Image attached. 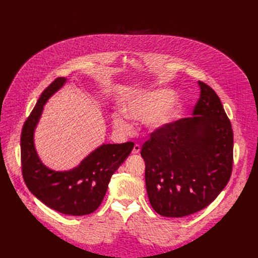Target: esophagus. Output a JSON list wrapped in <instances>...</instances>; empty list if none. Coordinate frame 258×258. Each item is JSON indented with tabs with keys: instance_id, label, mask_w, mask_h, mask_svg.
Here are the masks:
<instances>
[{
	"instance_id": "obj_1",
	"label": "esophagus",
	"mask_w": 258,
	"mask_h": 258,
	"mask_svg": "<svg viewBox=\"0 0 258 258\" xmlns=\"http://www.w3.org/2000/svg\"><path fill=\"white\" fill-rule=\"evenodd\" d=\"M140 150H141V147H140L138 144H136V145L134 146L132 153H133V154H139V153H140Z\"/></svg>"
}]
</instances>
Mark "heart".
I'll return each mask as SVG.
<instances>
[{
  "label": "heart",
  "mask_w": 258,
  "mask_h": 258,
  "mask_svg": "<svg viewBox=\"0 0 258 258\" xmlns=\"http://www.w3.org/2000/svg\"><path fill=\"white\" fill-rule=\"evenodd\" d=\"M172 99L173 93L166 89L141 94L124 105V113L116 112L112 115V124L121 134H127L133 128L128 118L145 120L146 125L152 131L162 130L176 120L182 112V103Z\"/></svg>",
  "instance_id": "1"
}]
</instances>
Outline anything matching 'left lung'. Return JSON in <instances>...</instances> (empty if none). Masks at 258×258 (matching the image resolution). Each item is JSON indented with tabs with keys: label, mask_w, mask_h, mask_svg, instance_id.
I'll use <instances>...</instances> for the list:
<instances>
[{
	"label": "left lung",
	"mask_w": 258,
	"mask_h": 258,
	"mask_svg": "<svg viewBox=\"0 0 258 258\" xmlns=\"http://www.w3.org/2000/svg\"><path fill=\"white\" fill-rule=\"evenodd\" d=\"M193 117L155 131L142 147L145 180L153 209L182 217L207 207L224 190L233 167L232 124L216 93L198 82Z\"/></svg>",
	"instance_id": "left-lung-1"
}]
</instances>
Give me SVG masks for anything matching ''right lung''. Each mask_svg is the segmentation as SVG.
<instances>
[{"mask_svg": "<svg viewBox=\"0 0 258 258\" xmlns=\"http://www.w3.org/2000/svg\"><path fill=\"white\" fill-rule=\"evenodd\" d=\"M56 79L41 95L23 124L20 147L22 175L28 190L48 207L67 215L82 216L101 204L112 174L124 162L134 143L103 144L77 167L56 171L40 159L34 146V131L47 101L66 83Z\"/></svg>", "mask_w": 258, "mask_h": 258, "instance_id": "add662e5", "label": "right lung"}]
</instances>
